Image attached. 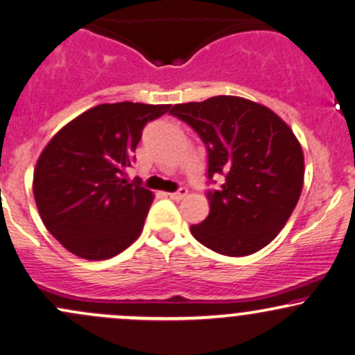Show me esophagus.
I'll list each match as a JSON object with an SVG mask.
<instances>
[{"mask_svg":"<svg viewBox=\"0 0 355 355\" xmlns=\"http://www.w3.org/2000/svg\"><path fill=\"white\" fill-rule=\"evenodd\" d=\"M173 201H181V199H184L187 196V189H184V187H181V189L178 191V193H169L168 194Z\"/></svg>","mask_w":355,"mask_h":355,"instance_id":"1","label":"esophagus"}]
</instances>
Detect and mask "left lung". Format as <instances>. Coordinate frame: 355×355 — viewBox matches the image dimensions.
Returning a JSON list of instances; mask_svg holds the SVG:
<instances>
[{"label": "left lung", "mask_w": 355, "mask_h": 355, "mask_svg": "<svg viewBox=\"0 0 355 355\" xmlns=\"http://www.w3.org/2000/svg\"><path fill=\"white\" fill-rule=\"evenodd\" d=\"M207 148V178L224 176L209 191V216L191 234L224 256L261 251L286 226L304 186L301 143L274 111L239 96H214L173 106Z\"/></svg>", "instance_id": "left-lung-1"}]
</instances>
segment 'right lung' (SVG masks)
Returning a JSON list of instances; mask_svg holds the SVG:
<instances>
[{"label": "right lung", "instance_id": "right-lung-1", "mask_svg": "<svg viewBox=\"0 0 355 355\" xmlns=\"http://www.w3.org/2000/svg\"><path fill=\"white\" fill-rule=\"evenodd\" d=\"M171 104H98L69 121L40 154L33 194L41 219L74 256L103 261L139 237L154 199L126 169L149 121Z\"/></svg>", "mask_w": 355, "mask_h": 355}]
</instances>
